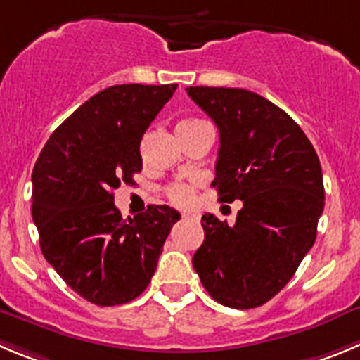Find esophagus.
Instances as JSON below:
<instances>
[{"mask_svg": "<svg viewBox=\"0 0 360 360\" xmlns=\"http://www.w3.org/2000/svg\"><path fill=\"white\" fill-rule=\"evenodd\" d=\"M181 218H183L184 221H190V220H195V214H191V213H183V214H181Z\"/></svg>", "mask_w": 360, "mask_h": 360, "instance_id": "obj_1", "label": "esophagus"}]
</instances>
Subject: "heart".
Masks as SVG:
<instances>
[{
    "label": "heart",
    "instance_id": "obj_1",
    "mask_svg": "<svg viewBox=\"0 0 360 360\" xmlns=\"http://www.w3.org/2000/svg\"><path fill=\"white\" fill-rule=\"evenodd\" d=\"M183 122H190V120H183ZM193 195H195V188H193V184L177 183L167 188V199L172 204H176V206H190L191 200H193Z\"/></svg>",
    "mask_w": 360,
    "mask_h": 360
}]
</instances>
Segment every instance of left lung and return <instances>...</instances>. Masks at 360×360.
I'll return each mask as SVG.
<instances>
[{
	"label": "left lung",
	"mask_w": 360,
	"mask_h": 360,
	"mask_svg": "<svg viewBox=\"0 0 360 360\" xmlns=\"http://www.w3.org/2000/svg\"><path fill=\"white\" fill-rule=\"evenodd\" d=\"M186 92L220 133L211 186L224 202H243L234 226L204 214V243L191 263L221 305L259 307L286 286L316 240L325 206L320 160L300 126L259 94Z\"/></svg>",
	"instance_id": "8db88e82"
}]
</instances>
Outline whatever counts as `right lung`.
I'll use <instances>...</instances> for the list:
<instances>
[{
	"label": "right lung",
	"mask_w": 360,
	"mask_h": 360,
	"mask_svg": "<svg viewBox=\"0 0 360 360\" xmlns=\"http://www.w3.org/2000/svg\"><path fill=\"white\" fill-rule=\"evenodd\" d=\"M177 85H113L63 120L33 169L32 214L40 250L79 297L110 307L134 300L181 218L149 206L124 220L113 190L142 170L140 142Z\"/></svg>",
	"instance_id": "add662e5"
}]
</instances>
